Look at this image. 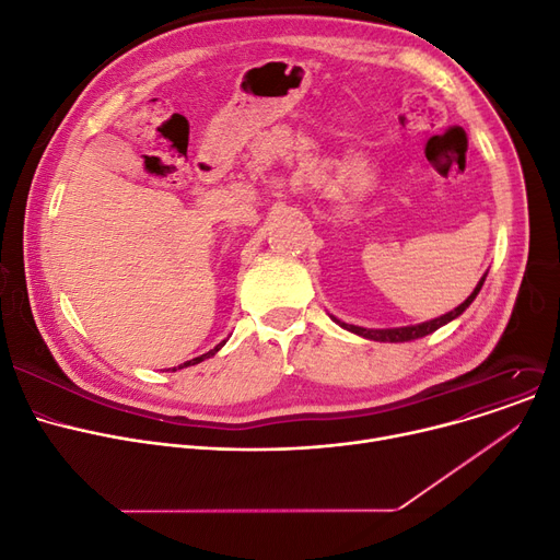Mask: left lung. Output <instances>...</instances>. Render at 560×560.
Masks as SVG:
<instances>
[{"label": "left lung", "instance_id": "8db88e82", "mask_svg": "<svg viewBox=\"0 0 560 560\" xmlns=\"http://www.w3.org/2000/svg\"><path fill=\"white\" fill-rule=\"evenodd\" d=\"M483 280H486V276L479 280V284L475 287V291L468 295V299H466L462 305L454 307L452 312H447V314H443V316H439V318H434V320H427V323H420V325H407V327H384V330H371V327L348 325V323L339 320L337 316H332V318H335V320H337L341 327H346V330H350V332H354V335H359V337L373 339V341H388V343H402V341H413V339H420V337H427V335L436 332L439 327H443L445 323L454 320L456 316H462V314H464V312L470 307V303L477 299V293H479V289H481Z\"/></svg>", "mask_w": 560, "mask_h": 560}]
</instances>
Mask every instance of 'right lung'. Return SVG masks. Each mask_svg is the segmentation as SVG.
I'll return each instance as SVG.
<instances>
[{
    "instance_id": "right-lung-1",
    "label": "right lung",
    "mask_w": 560,
    "mask_h": 560,
    "mask_svg": "<svg viewBox=\"0 0 560 560\" xmlns=\"http://www.w3.org/2000/svg\"><path fill=\"white\" fill-rule=\"evenodd\" d=\"M219 348H214V350H210V352H203V354H199V357H194V359H187V361H183L180 366H174L172 371H178V369H185V366H191V364H199V361H203V359H208L210 354H214Z\"/></svg>"
}]
</instances>
